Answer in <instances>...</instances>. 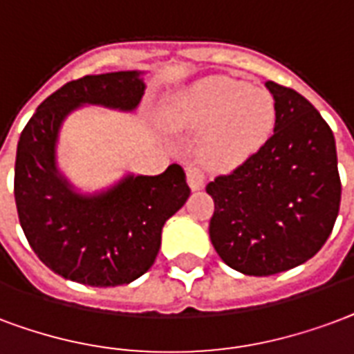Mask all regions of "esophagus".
<instances>
[{"label": "esophagus", "instance_id": "esophagus-1", "mask_svg": "<svg viewBox=\"0 0 354 354\" xmlns=\"http://www.w3.org/2000/svg\"><path fill=\"white\" fill-rule=\"evenodd\" d=\"M185 176H187V184L193 191L201 189L204 185V172L198 169L197 165H189L187 169H185Z\"/></svg>", "mask_w": 354, "mask_h": 354}]
</instances>
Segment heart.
I'll use <instances>...</instances> for the list:
<instances>
[{
  "mask_svg": "<svg viewBox=\"0 0 354 354\" xmlns=\"http://www.w3.org/2000/svg\"><path fill=\"white\" fill-rule=\"evenodd\" d=\"M167 124L204 133L198 157L208 169L243 163L263 146L276 125V104L268 91L242 80L214 77L174 97L165 109Z\"/></svg>",
  "mask_w": 354,
  "mask_h": 354,
  "instance_id": "heart-1",
  "label": "heart"
}]
</instances>
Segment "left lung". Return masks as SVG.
I'll return each instance as SVG.
<instances>
[{"label": "left lung", "mask_w": 354, "mask_h": 354, "mask_svg": "<svg viewBox=\"0 0 354 354\" xmlns=\"http://www.w3.org/2000/svg\"><path fill=\"white\" fill-rule=\"evenodd\" d=\"M276 127L229 174L206 185L214 198L210 240L245 276H272L315 255L336 223L342 182L334 133L298 91L268 80Z\"/></svg>", "instance_id": "obj_1"}]
</instances>
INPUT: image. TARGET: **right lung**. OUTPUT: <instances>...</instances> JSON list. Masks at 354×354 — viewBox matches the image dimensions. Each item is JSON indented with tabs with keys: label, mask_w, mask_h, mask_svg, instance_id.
Wrapping results in <instances>:
<instances>
[{
	"label": "right lung",
	"mask_w": 354,
	"mask_h": 354,
	"mask_svg": "<svg viewBox=\"0 0 354 354\" xmlns=\"http://www.w3.org/2000/svg\"><path fill=\"white\" fill-rule=\"evenodd\" d=\"M138 71L71 80L39 104L17 146L15 201L31 250L52 272L91 287H116L150 270L165 221L189 197L180 165L157 176H125L114 187L82 195L56 167V142L67 114L80 104L137 109Z\"/></svg>",
	"instance_id": "right-lung-1"
}]
</instances>
